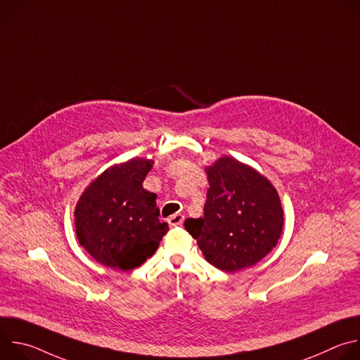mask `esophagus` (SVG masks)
Wrapping results in <instances>:
<instances>
[{
    "label": "esophagus",
    "mask_w": 360,
    "mask_h": 360,
    "mask_svg": "<svg viewBox=\"0 0 360 360\" xmlns=\"http://www.w3.org/2000/svg\"><path fill=\"white\" fill-rule=\"evenodd\" d=\"M184 215L182 214H174V215H171L169 218H168V224H169V226H172V228H175V226H181L182 224H184Z\"/></svg>",
    "instance_id": "34e87169"
}]
</instances>
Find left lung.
<instances>
[{
  "mask_svg": "<svg viewBox=\"0 0 360 360\" xmlns=\"http://www.w3.org/2000/svg\"><path fill=\"white\" fill-rule=\"evenodd\" d=\"M203 217L185 221L205 259L225 272L253 266L276 246L283 210L275 186L258 171L222 157L207 167Z\"/></svg>",
  "mask_w": 360,
  "mask_h": 360,
  "instance_id": "8db88e82",
  "label": "left lung"
}]
</instances>
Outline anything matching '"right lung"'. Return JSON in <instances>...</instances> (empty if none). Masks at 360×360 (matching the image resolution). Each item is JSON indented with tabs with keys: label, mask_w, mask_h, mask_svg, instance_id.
I'll return each instance as SVG.
<instances>
[{
	"label": "right lung",
	"mask_w": 360,
	"mask_h": 360,
	"mask_svg": "<svg viewBox=\"0 0 360 360\" xmlns=\"http://www.w3.org/2000/svg\"><path fill=\"white\" fill-rule=\"evenodd\" d=\"M152 160L134 158L95 178L75 208L77 238L92 258L108 268L131 271L155 253L168 232L160 222L157 193L143 189Z\"/></svg>",
	"instance_id": "1"
}]
</instances>
